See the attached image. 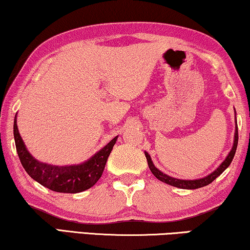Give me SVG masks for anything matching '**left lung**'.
I'll use <instances>...</instances> for the list:
<instances>
[{"label":"left lung","mask_w":250,"mask_h":250,"mask_svg":"<svg viewBox=\"0 0 250 250\" xmlns=\"http://www.w3.org/2000/svg\"><path fill=\"white\" fill-rule=\"evenodd\" d=\"M237 146H238V126H237V122H236V133H234L233 146H232V149H231L230 153L228 154L226 160H224L222 164L220 165V167L218 169L214 170V171H213L212 173H209L208 176L204 177V178L195 179V180L176 179V178H172V177H170L168 175H166V173L161 172L160 170L154 167V165L151 160V157L149 155V153H146V152H144V153H146L147 165H149V168L151 170V172L153 173V175L157 177L159 180H161V182L168 184V185H171V186H175V187H178V188H183V189H196V188L204 187L206 185H208V184H211L213 180H214L215 178H218V177L221 175L224 170L229 167L231 161H232V159L234 157V153H236Z\"/></svg>","instance_id":"1"}]
</instances>
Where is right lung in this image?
<instances>
[{
    "label": "right lung",
    "instance_id": "right-lung-1",
    "mask_svg": "<svg viewBox=\"0 0 250 250\" xmlns=\"http://www.w3.org/2000/svg\"><path fill=\"white\" fill-rule=\"evenodd\" d=\"M13 134L18 155L28 175L50 190L71 194L89 189L98 182L104 172L107 159L117 141V136L114 137L106 146L82 165L59 167L39 162L29 153L18 131L17 115L14 118Z\"/></svg>",
    "mask_w": 250,
    "mask_h": 250
}]
</instances>
